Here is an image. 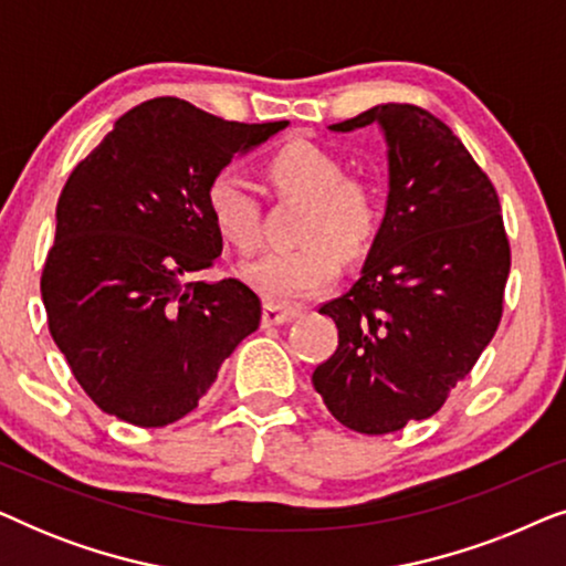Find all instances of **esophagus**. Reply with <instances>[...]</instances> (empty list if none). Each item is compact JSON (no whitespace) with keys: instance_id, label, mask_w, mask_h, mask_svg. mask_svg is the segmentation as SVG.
Masks as SVG:
<instances>
[{"instance_id":"1","label":"esophagus","mask_w":566,"mask_h":566,"mask_svg":"<svg viewBox=\"0 0 566 566\" xmlns=\"http://www.w3.org/2000/svg\"><path fill=\"white\" fill-rule=\"evenodd\" d=\"M298 316V308L291 306H277V304H265L262 308V324L265 327H275V324H289Z\"/></svg>"}]
</instances>
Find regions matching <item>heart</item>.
<instances>
[{
  "instance_id": "heart-1",
  "label": "heart",
  "mask_w": 566,
  "mask_h": 566,
  "mask_svg": "<svg viewBox=\"0 0 566 566\" xmlns=\"http://www.w3.org/2000/svg\"><path fill=\"white\" fill-rule=\"evenodd\" d=\"M275 192L304 200L296 250L268 252L247 262L242 275L268 298L304 301L335 283L339 254L360 258L381 223L378 190L363 177H347L335 154L312 142H289L265 161ZM213 227L239 250L258 244V200L234 172H219L206 188Z\"/></svg>"
}]
</instances>
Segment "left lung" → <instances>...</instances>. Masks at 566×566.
Here are the masks:
<instances>
[{"instance_id": "8db88e82", "label": "left lung", "mask_w": 566, "mask_h": 566, "mask_svg": "<svg viewBox=\"0 0 566 566\" xmlns=\"http://www.w3.org/2000/svg\"><path fill=\"white\" fill-rule=\"evenodd\" d=\"M378 126L389 159L384 221L353 289L319 308L339 345L312 384L366 436L436 415L497 332L510 273L500 198L451 128L386 103L329 130Z\"/></svg>"}]
</instances>
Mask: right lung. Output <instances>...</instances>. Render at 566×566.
<instances>
[{
  "instance_id": "1",
  "label": "right lung",
  "mask_w": 566,
  "mask_h": 566,
  "mask_svg": "<svg viewBox=\"0 0 566 566\" xmlns=\"http://www.w3.org/2000/svg\"><path fill=\"white\" fill-rule=\"evenodd\" d=\"M285 126L154 97L69 175L41 293L53 343L103 412L138 428L180 420L260 327L250 285L196 281L223 247L206 188Z\"/></svg>"
}]
</instances>
